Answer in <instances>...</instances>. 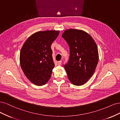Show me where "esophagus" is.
<instances>
[{
	"label": "esophagus",
	"instance_id": "obj_1",
	"mask_svg": "<svg viewBox=\"0 0 120 120\" xmlns=\"http://www.w3.org/2000/svg\"><path fill=\"white\" fill-rule=\"evenodd\" d=\"M57 63H58V65H59V66H60L61 64V60L59 61H58Z\"/></svg>",
	"mask_w": 120,
	"mask_h": 120
}]
</instances>
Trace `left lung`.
<instances>
[{
    "label": "left lung",
    "instance_id": "left-lung-1",
    "mask_svg": "<svg viewBox=\"0 0 120 120\" xmlns=\"http://www.w3.org/2000/svg\"><path fill=\"white\" fill-rule=\"evenodd\" d=\"M61 37L70 46V60L64 66L68 79L73 85L82 86L95 71L99 60L97 45L91 36L82 30L68 29Z\"/></svg>",
    "mask_w": 120,
    "mask_h": 120
}]
</instances>
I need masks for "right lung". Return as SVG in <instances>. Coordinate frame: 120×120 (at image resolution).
I'll list each match as a JSON object with an SVG mask.
<instances>
[{
    "mask_svg": "<svg viewBox=\"0 0 120 120\" xmlns=\"http://www.w3.org/2000/svg\"><path fill=\"white\" fill-rule=\"evenodd\" d=\"M59 33V30L37 32L26 39L21 48L19 56L21 69L35 85H45L51 77L54 64L50 46Z\"/></svg>",
    "mask_w": 120,
    "mask_h": 120,
    "instance_id": "right-lung-1",
    "label": "right lung"
}]
</instances>
